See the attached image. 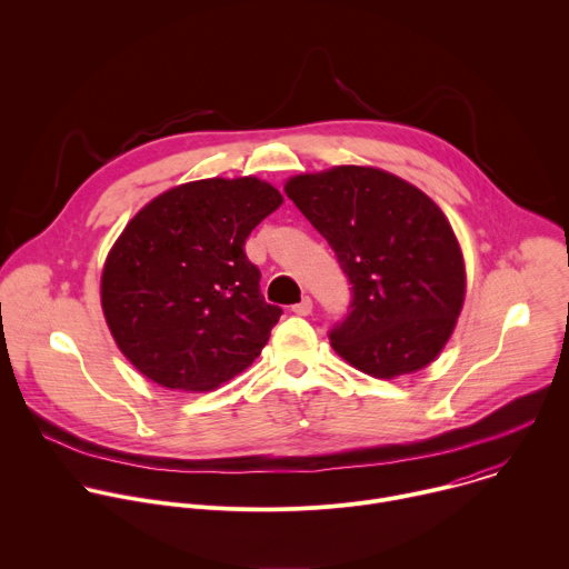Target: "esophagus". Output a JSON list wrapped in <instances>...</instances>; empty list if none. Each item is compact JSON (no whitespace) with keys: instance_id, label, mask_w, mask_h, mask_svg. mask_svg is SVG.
I'll use <instances>...</instances> for the list:
<instances>
[{"instance_id":"1","label":"esophagus","mask_w":569,"mask_h":569,"mask_svg":"<svg viewBox=\"0 0 569 569\" xmlns=\"http://www.w3.org/2000/svg\"><path fill=\"white\" fill-rule=\"evenodd\" d=\"M310 310H312V301H310V297H303L299 303H295V306H292V312H295V315H310Z\"/></svg>"}]
</instances>
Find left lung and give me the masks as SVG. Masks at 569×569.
<instances>
[{
    "instance_id": "8db88e82",
    "label": "left lung",
    "mask_w": 569,
    "mask_h": 569,
    "mask_svg": "<svg viewBox=\"0 0 569 569\" xmlns=\"http://www.w3.org/2000/svg\"><path fill=\"white\" fill-rule=\"evenodd\" d=\"M286 193L351 283L349 312L329 331L333 349L376 378L428 367L466 292L463 257L443 211L417 187L365 167L297 176Z\"/></svg>"
}]
</instances>
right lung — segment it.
Instances as JSON below:
<instances>
[{"label": "right lung", "instance_id": "add662e5", "mask_svg": "<svg viewBox=\"0 0 569 569\" xmlns=\"http://www.w3.org/2000/svg\"><path fill=\"white\" fill-rule=\"evenodd\" d=\"M281 202L257 178H213L157 196L128 222L103 268L101 303L146 378L209 391L259 358L283 310L263 299L246 240Z\"/></svg>", "mask_w": 569, "mask_h": 569}]
</instances>
